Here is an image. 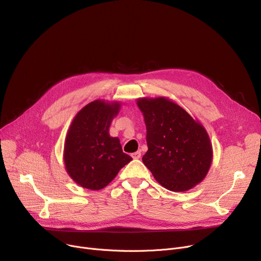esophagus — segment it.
<instances>
[{
    "label": "esophagus",
    "mask_w": 261,
    "mask_h": 261,
    "mask_svg": "<svg viewBox=\"0 0 261 261\" xmlns=\"http://www.w3.org/2000/svg\"><path fill=\"white\" fill-rule=\"evenodd\" d=\"M131 156H132L134 160H138V159H140V158H141V151H136V152L132 153V154H131Z\"/></svg>",
    "instance_id": "34e87169"
}]
</instances>
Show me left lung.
Wrapping results in <instances>:
<instances>
[{"instance_id":"left-lung-1","label":"left lung","mask_w":261,"mask_h":261,"mask_svg":"<svg viewBox=\"0 0 261 261\" xmlns=\"http://www.w3.org/2000/svg\"><path fill=\"white\" fill-rule=\"evenodd\" d=\"M148 151L143 163L168 190L183 193L201 183L211 168L213 146L202 123L165 96L140 97Z\"/></svg>"}]
</instances>
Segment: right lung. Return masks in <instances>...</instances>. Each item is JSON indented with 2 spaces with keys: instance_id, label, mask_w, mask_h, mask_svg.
I'll list each match as a JSON object with an SVG mask.
<instances>
[{
  "instance_id": "add662e5",
  "label": "right lung",
  "mask_w": 261,
  "mask_h": 261,
  "mask_svg": "<svg viewBox=\"0 0 261 261\" xmlns=\"http://www.w3.org/2000/svg\"><path fill=\"white\" fill-rule=\"evenodd\" d=\"M120 107L116 100L96 99L73 118L65 136L63 162L68 176L77 185L91 190L102 189L132 161L122 152L119 139L109 133Z\"/></svg>"
}]
</instances>
